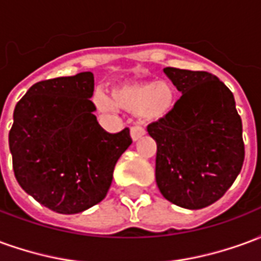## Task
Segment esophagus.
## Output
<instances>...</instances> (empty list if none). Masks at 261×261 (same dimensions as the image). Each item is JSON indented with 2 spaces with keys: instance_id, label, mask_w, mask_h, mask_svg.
I'll return each mask as SVG.
<instances>
[{
  "instance_id": "esophagus-1",
  "label": "esophagus",
  "mask_w": 261,
  "mask_h": 261,
  "mask_svg": "<svg viewBox=\"0 0 261 261\" xmlns=\"http://www.w3.org/2000/svg\"><path fill=\"white\" fill-rule=\"evenodd\" d=\"M130 134H131V138H133L134 141H137V140H140V138L145 134V128H144L142 125L134 124L133 127H131Z\"/></svg>"
}]
</instances>
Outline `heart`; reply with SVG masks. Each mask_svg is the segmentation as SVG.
Segmentation results:
<instances>
[{
	"label": "heart",
	"instance_id": "b5f03b06",
	"mask_svg": "<svg viewBox=\"0 0 261 261\" xmlns=\"http://www.w3.org/2000/svg\"><path fill=\"white\" fill-rule=\"evenodd\" d=\"M93 103L100 112H113L117 108L144 119L161 120L172 112L175 105L173 86L165 81H141L114 86L112 99L97 93Z\"/></svg>",
	"mask_w": 261,
	"mask_h": 261
}]
</instances>
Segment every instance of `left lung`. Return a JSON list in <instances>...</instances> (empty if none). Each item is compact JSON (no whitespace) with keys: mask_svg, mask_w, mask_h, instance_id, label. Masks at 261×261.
I'll return each mask as SVG.
<instances>
[{"mask_svg":"<svg viewBox=\"0 0 261 261\" xmlns=\"http://www.w3.org/2000/svg\"><path fill=\"white\" fill-rule=\"evenodd\" d=\"M181 96L166 117L148 125L156 141L155 177L162 196L189 210L224 196L245 159L233 93L207 71L164 68Z\"/></svg>","mask_w":261,"mask_h":261,"instance_id":"left-lung-1","label":"left lung"}]
</instances>
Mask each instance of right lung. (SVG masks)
I'll list each match as a JSON object with an SVG mask.
<instances>
[{
    "label": "right lung",
    "instance_id": "right-lung-1",
    "mask_svg": "<svg viewBox=\"0 0 261 261\" xmlns=\"http://www.w3.org/2000/svg\"><path fill=\"white\" fill-rule=\"evenodd\" d=\"M93 84L92 72L40 81L15 106L9 130L15 177L59 214L82 213L102 201L133 142L127 127L110 134L97 123Z\"/></svg>",
    "mask_w": 261,
    "mask_h": 261
}]
</instances>
